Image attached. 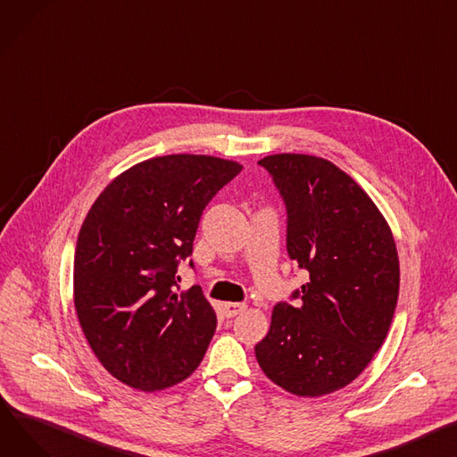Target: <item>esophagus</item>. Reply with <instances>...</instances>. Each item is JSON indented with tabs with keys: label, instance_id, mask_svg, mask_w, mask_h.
Wrapping results in <instances>:
<instances>
[{
	"label": "esophagus",
	"instance_id": "1",
	"mask_svg": "<svg viewBox=\"0 0 457 457\" xmlns=\"http://www.w3.org/2000/svg\"><path fill=\"white\" fill-rule=\"evenodd\" d=\"M222 311H224L226 318H235L237 314L246 311V305H245V303H224Z\"/></svg>",
	"mask_w": 457,
	"mask_h": 457
}]
</instances>
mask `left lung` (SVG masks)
I'll list each match as a JSON object with an SVG mask.
<instances>
[{
  "mask_svg": "<svg viewBox=\"0 0 457 457\" xmlns=\"http://www.w3.org/2000/svg\"><path fill=\"white\" fill-rule=\"evenodd\" d=\"M288 212L287 250L309 283L301 305L278 303L255 345L264 375L297 397L351 384L382 347L397 307L401 268L375 202L328 160L271 154L259 162Z\"/></svg>",
  "mask_w": 457,
  "mask_h": 457,
  "instance_id": "8db88e82",
  "label": "left lung"
}]
</instances>
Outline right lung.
<instances>
[{"label":"right lung","mask_w":457,"mask_h":457,"mask_svg":"<svg viewBox=\"0 0 457 457\" xmlns=\"http://www.w3.org/2000/svg\"><path fill=\"white\" fill-rule=\"evenodd\" d=\"M240 170L204 154L150 158L113 178L87 211L75 248V311L119 382L154 393L200 366L217 314L200 287L178 290L176 271L193 253L205 205Z\"/></svg>","instance_id":"1"}]
</instances>
